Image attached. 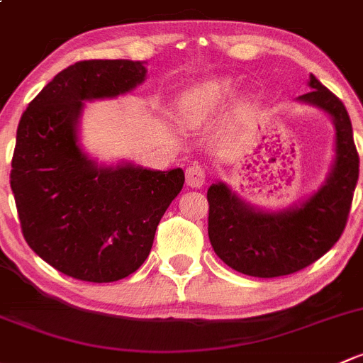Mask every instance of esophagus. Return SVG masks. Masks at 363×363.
<instances>
[{"label":"esophagus","mask_w":363,"mask_h":363,"mask_svg":"<svg viewBox=\"0 0 363 363\" xmlns=\"http://www.w3.org/2000/svg\"><path fill=\"white\" fill-rule=\"evenodd\" d=\"M185 180H186V185H189V186L199 189V186H203L204 182H206V173H204V169L201 166H197V164H192V166L186 167Z\"/></svg>","instance_id":"34e87169"}]
</instances>
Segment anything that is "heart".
I'll return each mask as SVG.
<instances>
[{
	"label": "heart",
	"mask_w": 363,
	"mask_h": 363,
	"mask_svg": "<svg viewBox=\"0 0 363 363\" xmlns=\"http://www.w3.org/2000/svg\"><path fill=\"white\" fill-rule=\"evenodd\" d=\"M236 85L230 78H209L186 89L180 98V115L186 124H197L215 115L233 98Z\"/></svg>",
	"instance_id": "1"
}]
</instances>
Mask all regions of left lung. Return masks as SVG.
<instances>
[{
	"label": "left lung",
	"mask_w": 363,
	"mask_h": 363,
	"mask_svg": "<svg viewBox=\"0 0 363 363\" xmlns=\"http://www.w3.org/2000/svg\"><path fill=\"white\" fill-rule=\"evenodd\" d=\"M311 91L297 103L315 106L332 118L334 160L327 178L306 199L285 209L246 203L227 183L208 189V236L216 255L234 271L255 278H278L308 267L337 242L358 182V154L345 104L309 74Z\"/></svg>",
	"instance_id": "obj_1"
}]
</instances>
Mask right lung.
<instances>
[{"label": "right lung", "mask_w": 363, "mask_h": 363, "mask_svg": "<svg viewBox=\"0 0 363 363\" xmlns=\"http://www.w3.org/2000/svg\"><path fill=\"white\" fill-rule=\"evenodd\" d=\"M147 62L68 66L29 103L17 127L10 185L29 248L71 278L118 281L147 260L155 230L185 182L182 167L98 164L80 143L85 103L129 94Z\"/></svg>", "instance_id": "add662e5"}]
</instances>
